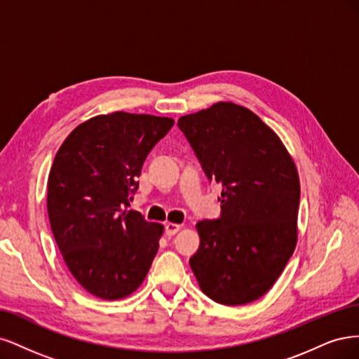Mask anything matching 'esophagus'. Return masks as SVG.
Masks as SVG:
<instances>
[{
    "label": "esophagus",
    "instance_id": "esophagus-1",
    "mask_svg": "<svg viewBox=\"0 0 359 359\" xmlns=\"http://www.w3.org/2000/svg\"><path fill=\"white\" fill-rule=\"evenodd\" d=\"M180 228H182V225H179V224H171V222H168V224H165V234H167L168 237L175 236Z\"/></svg>",
    "mask_w": 359,
    "mask_h": 359
}]
</instances>
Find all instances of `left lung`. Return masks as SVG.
Segmentation results:
<instances>
[{
  "label": "left lung",
  "instance_id": "8db88e82",
  "mask_svg": "<svg viewBox=\"0 0 359 359\" xmlns=\"http://www.w3.org/2000/svg\"><path fill=\"white\" fill-rule=\"evenodd\" d=\"M177 125L207 179L222 184L221 216L196 224L200 248L191 269L213 302H255L282 274L297 245V167L270 126L234 102H216Z\"/></svg>",
  "mask_w": 359,
  "mask_h": 359
}]
</instances>
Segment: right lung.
<instances>
[{"label": "right lung", "mask_w": 359, "mask_h": 359, "mask_svg": "<svg viewBox=\"0 0 359 359\" xmlns=\"http://www.w3.org/2000/svg\"><path fill=\"white\" fill-rule=\"evenodd\" d=\"M175 125L170 118L114 111L72 131L49 172L53 237L74 279L102 299L140 286L164 226L128 210L150 150Z\"/></svg>", "instance_id": "add662e5"}]
</instances>
